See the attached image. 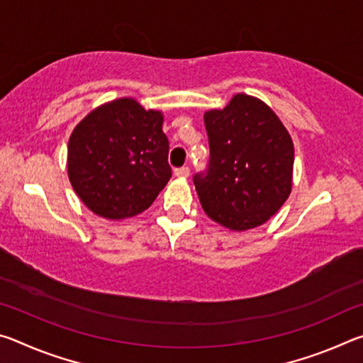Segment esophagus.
Segmentation results:
<instances>
[{
  "mask_svg": "<svg viewBox=\"0 0 363 363\" xmlns=\"http://www.w3.org/2000/svg\"><path fill=\"white\" fill-rule=\"evenodd\" d=\"M174 174L177 177H189L190 176V169L187 167H182V168H177L174 169Z\"/></svg>",
  "mask_w": 363,
  "mask_h": 363,
  "instance_id": "1",
  "label": "esophagus"
}]
</instances>
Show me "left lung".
<instances>
[{"instance_id":"1","label":"left lung","mask_w":363,"mask_h":363,"mask_svg":"<svg viewBox=\"0 0 363 363\" xmlns=\"http://www.w3.org/2000/svg\"><path fill=\"white\" fill-rule=\"evenodd\" d=\"M210 168L194 184L203 211L230 230L266 223L291 194L294 147L266 102L238 93L224 108L203 115Z\"/></svg>"}]
</instances>
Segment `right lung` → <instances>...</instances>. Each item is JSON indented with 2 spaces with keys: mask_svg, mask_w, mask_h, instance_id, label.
<instances>
[{
  "mask_svg": "<svg viewBox=\"0 0 363 363\" xmlns=\"http://www.w3.org/2000/svg\"><path fill=\"white\" fill-rule=\"evenodd\" d=\"M163 120L160 110L120 97L91 110L73 128L67 174L86 208L121 220L153 203L171 177Z\"/></svg>",
  "mask_w": 363,
  "mask_h": 363,
  "instance_id": "1",
  "label": "right lung"
}]
</instances>
